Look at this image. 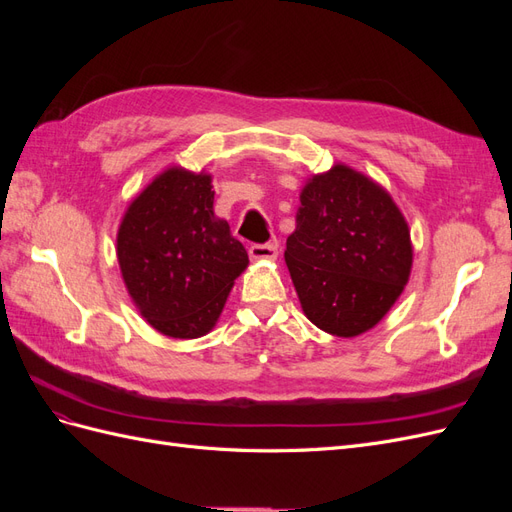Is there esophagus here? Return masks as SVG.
Instances as JSON below:
<instances>
[{
  "label": "esophagus",
  "mask_w": 512,
  "mask_h": 512,
  "mask_svg": "<svg viewBox=\"0 0 512 512\" xmlns=\"http://www.w3.org/2000/svg\"><path fill=\"white\" fill-rule=\"evenodd\" d=\"M252 260H275L277 258V243H254L250 245Z\"/></svg>",
  "instance_id": "esophagus-1"
}]
</instances>
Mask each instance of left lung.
<instances>
[{
  "label": "left lung",
  "mask_w": 512,
  "mask_h": 512,
  "mask_svg": "<svg viewBox=\"0 0 512 512\" xmlns=\"http://www.w3.org/2000/svg\"><path fill=\"white\" fill-rule=\"evenodd\" d=\"M284 256L305 316L337 337L378 324L412 267L404 215L380 185L342 164L303 188Z\"/></svg>",
  "instance_id": "left-lung-1"
}]
</instances>
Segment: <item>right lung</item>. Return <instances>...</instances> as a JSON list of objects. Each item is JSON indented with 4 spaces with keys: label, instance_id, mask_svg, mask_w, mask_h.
<instances>
[{
    "label": "right lung",
    "instance_id": "right-lung-1",
    "mask_svg": "<svg viewBox=\"0 0 512 512\" xmlns=\"http://www.w3.org/2000/svg\"><path fill=\"white\" fill-rule=\"evenodd\" d=\"M209 175L168 168L132 200L117 235L130 297L153 329L194 339L211 331L247 252L213 215Z\"/></svg>",
    "mask_w": 512,
    "mask_h": 512
}]
</instances>
